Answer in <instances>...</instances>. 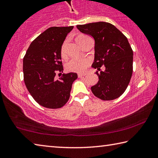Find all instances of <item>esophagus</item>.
Segmentation results:
<instances>
[{
    "label": "esophagus",
    "mask_w": 158,
    "mask_h": 158,
    "mask_svg": "<svg viewBox=\"0 0 158 158\" xmlns=\"http://www.w3.org/2000/svg\"><path fill=\"white\" fill-rule=\"evenodd\" d=\"M86 75V74L85 73H78V77H84V76H85Z\"/></svg>",
    "instance_id": "34e87169"
}]
</instances>
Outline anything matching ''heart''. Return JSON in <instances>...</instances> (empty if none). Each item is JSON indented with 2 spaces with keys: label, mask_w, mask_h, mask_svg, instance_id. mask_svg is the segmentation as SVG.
I'll list each match as a JSON object with an SVG mask.
<instances>
[{
  "label": "heart",
  "mask_w": 158,
  "mask_h": 158,
  "mask_svg": "<svg viewBox=\"0 0 158 158\" xmlns=\"http://www.w3.org/2000/svg\"><path fill=\"white\" fill-rule=\"evenodd\" d=\"M86 35H80L77 37V41L80 44L83 39H84ZM66 45L67 41L63 42L60 48V56L63 58L66 57ZM90 61L87 58H73L68 60L65 64V68L67 70L70 72H76V73H84L90 65Z\"/></svg>",
  "instance_id": "heart-1"
}]
</instances>
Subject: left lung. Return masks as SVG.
Segmentation results:
<instances>
[{
  "mask_svg": "<svg viewBox=\"0 0 158 158\" xmlns=\"http://www.w3.org/2000/svg\"><path fill=\"white\" fill-rule=\"evenodd\" d=\"M83 33L95 40V60L92 67L98 71V82L91 87L92 93L102 100H113L126 90L133 70V52L127 37L111 23H90L77 25Z\"/></svg>",
  "mask_w": 158,
  "mask_h": 158,
  "instance_id": "obj_1",
  "label": "left lung"
}]
</instances>
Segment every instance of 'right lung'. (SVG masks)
<instances>
[{
    "instance_id": "1",
    "label": "right lung",
    "mask_w": 158,
    "mask_h": 158,
    "mask_svg": "<svg viewBox=\"0 0 158 158\" xmlns=\"http://www.w3.org/2000/svg\"><path fill=\"white\" fill-rule=\"evenodd\" d=\"M73 26L51 27L31 42L23 59V80L40 105L58 109L67 103L77 73L63 74L60 48ZM59 73L60 77L55 79ZM61 76H60V75Z\"/></svg>"
}]
</instances>
